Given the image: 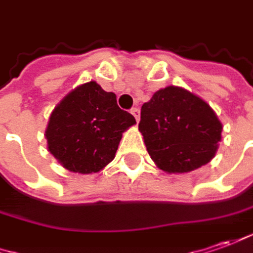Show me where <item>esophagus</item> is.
Instances as JSON below:
<instances>
[{
	"label": "esophagus",
	"mask_w": 253,
	"mask_h": 253,
	"mask_svg": "<svg viewBox=\"0 0 253 253\" xmlns=\"http://www.w3.org/2000/svg\"><path fill=\"white\" fill-rule=\"evenodd\" d=\"M140 113H141V111L138 109V108H133V109H131V115H133L134 118H135V120H137V122H140Z\"/></svg>",
	"instance_id": "esophagus-1"
}]
</instances>
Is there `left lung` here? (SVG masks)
Wrapping results in <instances>:
<instances>
[{
  "instance_id": "1",
  "label": "left lung",
  "mask_w": 253,
  "mask_h": 253,
  "mask_svg": "<svg viewBox=\"0 0 253 253\" xmlns=\"http://www.w3.org/2000/svg\"><path fill=\"white\" fill-rule=\"evenodd\" d=\"M138 130L156 166L181 174L214 158L223 125L202 98L183 87L168 85L141 106Z\"/></svg>"
}]
</instances>
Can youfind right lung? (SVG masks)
<instances>
[{
    "label": "right lung",
    "mask_w": 253,
    "mask_h": 253,
    "mask_svg": "<svg viewBox=\"0 0 253 253\" xmlns=\"http://www.w3.org/2000/svg\"><path fill=\"white\" fill-rule=\"evenodd\" d=\"M134 125L133 115L118 106L116 95L91 80L62 98L49 115L44 135L61 166L90 174L112 162L122 135Z\"/></svg>",
    "instance_id": "obj_1"
}]
</instances>
